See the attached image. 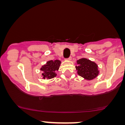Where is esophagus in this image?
I'll use <instances>...</instances> for the list:
<instances>
[{
  "label": "esophagus",
  "instance_id": "1",
  "mask_svg": "<svg viewBox=\"0 0 125 125\" xmlns=\"http://www.w3.org/2000/svg\"><path fill=\"white\" fill-rule=\"evenodd\" d=\"M67 59L68 60V61H71V60H72V57H71V56H70L69 58L68 59Z\"/></svg>",
  "mask_w": 125,
  "mask_h": 125
}]
</instances>
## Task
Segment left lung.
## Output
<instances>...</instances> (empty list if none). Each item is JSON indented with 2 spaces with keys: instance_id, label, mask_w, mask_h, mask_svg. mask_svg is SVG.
I'll list each match as a JSON object with an SVG mask.
<instances>
[{
  "instance_id": "left-lung-1",
  "label": "left lung",
  "mask_w": 125,
  "mask_h": 125,
  "mask_svg": "<svg viewBox=\"0 0 125 125\" xmlns=\"http://www.w3.org/2000/svg\"><path fill=\"white\" fill-rule=\"evenodd\" d=\"M77 66L76 69L77 71V74L86 80H92L98 75L99 71L96 63L94 62L82 58L77 61Z\"/></svg>"
}]
</instances>
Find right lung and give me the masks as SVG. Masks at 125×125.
<instances>
[{
    "label": "right lung",
    "instance_id": "obj_1",
    "mask_svg": "<svg viewBox=\"0 0 125 125\" xmlns=\"http://www.w3.org/2000/svg\"><path fill=\"white\" fill-rule=\"evenodd\" d=\"M61 62L59 60L50 61L47 62L46 64L41 67V70L43 72L42 76L43 79H52L56 76L55 71H58L61 65Z\"/></svg>",
    "mask_w": 125,
    "mask_h": 125
}]
</instances>
